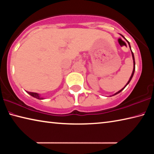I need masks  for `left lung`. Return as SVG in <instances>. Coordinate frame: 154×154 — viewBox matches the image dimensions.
Instances as JSON below:
<instances>
[{
  "label": "left lung",
  "instance_id": "8db88e82",
  "mask_svg": "<svg viewBox=\"0 0 154 154\" xmlns=\"http://www.w3.org/2000/svg\"><path fill=\"white\" fill-rule=\"evenodd\" d=\"M122 37H123V35H122ZM124 38V37H123ZM125 40H126V39H125ZM126 41H127V42H128V45H129V46H130V49H131V46H130V42H128V40H126ZM131 55H132V57H133V61H134V68H133V71H132V73H131V77H130V79H129V81H128V83H127V84L125 85V87H124L123 88H122L121 90H119V92H116V93H115V94H114V95H115V94H118V93H119V92H121V91H122V90H123L124 88H125L126 87V86H127V85H128V84H129V83H130V81H131V78H132V77H133V75H134V71H135V60H134V53H133V52H132V51H131Z\"/></svg>",
  "mask_w": 154,
  "mask_h": 154
}]
</instances>
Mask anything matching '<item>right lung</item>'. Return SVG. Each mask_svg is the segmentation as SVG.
<instances>
[{
	"label": "right lung",
	"instance_id": "right-lung-1",
	"mask_svg": "<svg viewBox=\"0 0 154 154\" xmlns=\"http://www.w3.org/2000/svg\"><path fill=\"white\" fill-rule=\"evenodd\" d=\"M27 93L31 95V96H32L33 97H35L36 99H43L42 97H40V95H39L38 93H36V92H27Z\"/></svg>",
	"mask_w": 154,
	"mask_h": 154
}]
</instances>
